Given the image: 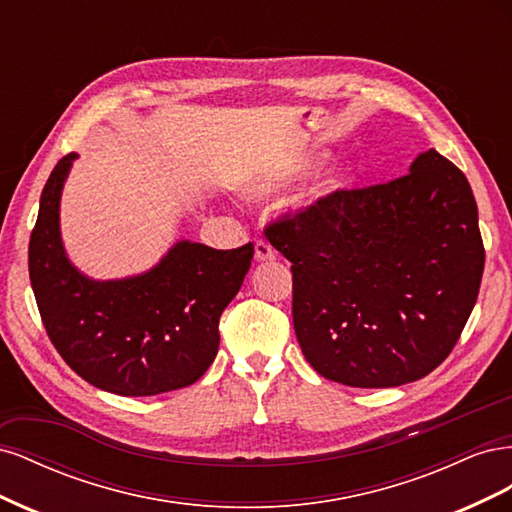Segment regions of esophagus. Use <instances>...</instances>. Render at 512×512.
<instances>
[{
    "label": "esophagus",
    "instance_id": "esophagus-1",
    "mask_svg": "<svg viewBox=\"0 0 512 512\" xmlns=\"http://www.w3.org/2000/svg\"><path fill=\"white\" fill-rule=\"evenodd\" d=\"M254 256L258 262H269V260H275V250L267 241H256Z\"/></svg>",
    "mask_w": 512,
    "mask_h": 512
}]
</instances>
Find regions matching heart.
<instances>
[{
  "label": "heart",
  "instance_id": "obj_1",
  "mask_svg": "<svg viewBox=\"0 0 512 512\" xmlns=\"http://www.w3.org/2000/svg\"><path fill=\"white\" fill-rule=\"evenodd\" d=\"M299 173H301V168H290V170H282V173L262 177V179H258V181L252 185V192H256V194H269V192L280 188V185L288 183L292 177H297ZM346 181H348V175L344 173V170H337V173L329 175L327 179H324V181L318 185L316 194L335 192V190H339V188H344Z\"/></svg>",
  "mask_w": 512,
  "mask_h": 512
}]
</instances>
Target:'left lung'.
<instances>
[{
    "label": "left lung",
    "mask_w": 512,
    "mask_h": 512,
    "mask_svg": "<svg viewBox=\"0 0 512 512\" xmlns=\"http://www.w3.org/2000/svg\"><path fill=\"white\" fill-rule=\"evenodd\" d=\"M265 237L292 262L307 363L359 389L431 374L466 327L485 269L470 183L436 149L404 177L284 213Z\"/></svg>",
    "instance_id": "8db88e82"
}]
</instances>
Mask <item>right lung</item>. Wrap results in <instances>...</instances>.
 Wrapping results in <instances>:
<instances>
[{
  "mask_svg": "<svg viewBox=\"0 0 512 512\" xmlns=\"http://www.w3.org/2000/svg\"><path fill=\"white\" fill-rule=\"evenodd\" d=\"M74 158L53 168L29 239V280L46 335L70 369L108 393L145 397L194 384L218 354L220 316L252 265L254 243L213 250L179 241L143 275L87 280L59 237V198Z\"/></svg>",
  "mask_w": 512,
  "mask_h": 512,
  "instance_id": "obj_1",
  "label": "right lung"
}]
</instances>
